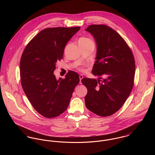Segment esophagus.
I'll return each mask as SVG.
<instances>
[{"mask_svg":"<svg viewBox=\"0 0 155 155\" xmlns=\"http://www.w3.org/2000/svg\"><path fill=\"white\" fill-rule=\"evenodd\" d=\"M83 78H84L83 75H82V74L79 75V78H80V84H81V80L83 79Z\"/></svg>","mask_w":155,"mask_h":155,"instance_id":"esophagus-1","label":"esophagus"}]
</instances>
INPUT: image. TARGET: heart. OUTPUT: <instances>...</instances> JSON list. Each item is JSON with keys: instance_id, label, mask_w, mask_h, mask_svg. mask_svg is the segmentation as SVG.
<instances>
[{"instance_id": "b5f03b06", "label": "heart", "mask_w": 155, "mask_h": 155, "mask_svg": "<svg viewBox=\"0 0 155 155\" xmlns=\"http://www.w3.org/2000/svg\"><path fill=\"white\" fill-rule=\"evenodd\" d=\"M92 41L91 39L88 38H85V37H83V38H81L80 39H79V42H91ZM78 69L79 70V71H85V69L83 67H79L78 68Z\"/></svg>"}]
</instances>
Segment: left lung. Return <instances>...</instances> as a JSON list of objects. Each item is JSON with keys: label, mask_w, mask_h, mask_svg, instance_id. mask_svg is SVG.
Listing matches in <instances>:
<instances>
[{"label": "left lung", "mask_w": 155, "mask_h": 155, "mask_svg": "<svg viewBox=\"0 0 155 155\" xmlns=\"http://www.w3.org/2000/svg\"><path fill=\"white\" fill-rule=\"evenodd\" d=\"M86 31L93 35L97 45L92 73L100 79H82L88 90L85 105L98 116H109L122 107L131 92L135 70L134 57L125 40L110 27L93 24Z\"/></svg>", "instance_id": "8db88e82"}]
</instances>
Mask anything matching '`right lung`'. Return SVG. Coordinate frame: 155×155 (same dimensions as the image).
<instances>
[{"instance_id":"right-lung-1","label":"right lung","mask_w":155,"mask_h":155,"mask_svg":"<svg viewBox=\"0 0 155 155\" xmlns=\"http://www.w3.org/2000/svg\"><path fill=\"white\" fill-rule=\"evenodd\" d=\"M80 27L45 28L25 46L20 60L22 89L33 108L47 118L62 114L68 106L79 74L68 71L57 80L56 64L63 57L65 46Z\"/></svg>"}]
</instances>
